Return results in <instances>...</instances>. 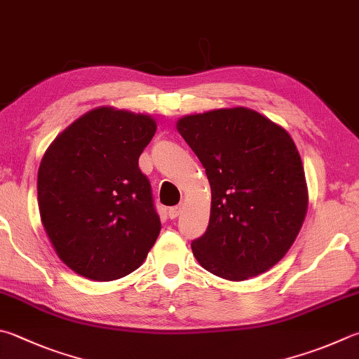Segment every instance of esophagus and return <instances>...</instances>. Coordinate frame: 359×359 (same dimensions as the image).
Here are the masks:
<instances>
[{"instance_id":"obj_1","label":"esophagus","mask_w":359,"mask_h":359,"mask_svg":"<svg viewBox=\"0 0 359 359\" xmlns=\"http://www.w3.org/2000/svg\"><path fill=\"white\" fill-rule=\"evenodd\" d=\"M180 207H182V205L179 204V205H174V207L169 208V218H171V219L177 218L179 213H180Z\"/></svg>"}]
</instances>
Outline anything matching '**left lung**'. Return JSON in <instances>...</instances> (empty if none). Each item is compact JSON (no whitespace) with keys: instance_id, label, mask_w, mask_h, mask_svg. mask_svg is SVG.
Instances as JSON below:
<instances>
[{"instance_id":"left-lung-1","label":"left lung","mask_w":359,"mask_h":359,"mask_svg":"<svg viewBox=\"0 0 359 359\" xmlns=\"http://www.w3.org/2000/svg\"><path fill=\"white\" fill-rule=\"evenodd\" d=\"M177 130L212 190L208 227L191 242L194 257L229 281L270 270L295 242L308 210L303 163L290 135L242 107L185 116Z\"/></svg>"}]
</instances>
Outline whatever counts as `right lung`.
<instances>
[{
	"instance_id": "obj_1",
	"label": "right lung",
	"mask_w": 359,
	"mask_h": 359,
	"mask_svg": "<svg viewBox=\"0 0 359 359\" xmlns=\"http://www.w3.org/2000/svg\"><path fill=\"white\" fill-rule=\"evenodd\" d=\"M155 130L151 116L102 107L70 123L45 152L39 212L56 254L78 275L127 276L157 240L160 217L138 166Z\"/></svg>"
}]
</instances>
